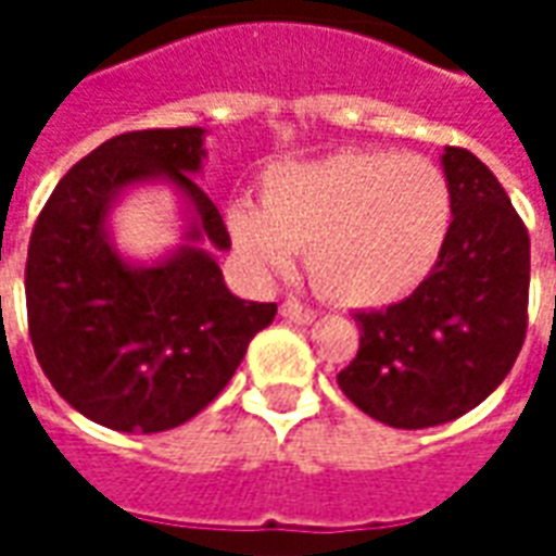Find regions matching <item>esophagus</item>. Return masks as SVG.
<instances>
[{"instance_id": "34e87169", "label": "esophagus", "mask_w": 556, "mask_h": 556, "mask_svg": "<svg viewBox=\"0 0 556 556\" xmlns=\"http://www.w3.org/2000/svg\"><path fill=\"white\" fill-rule=\"evenodd\" d=\"M279 315H282L286 321H291V325H313L315 321L313 309H309V306H303V303H298V301L282 303V306H279Z\"/></svg>"}]
</instances>
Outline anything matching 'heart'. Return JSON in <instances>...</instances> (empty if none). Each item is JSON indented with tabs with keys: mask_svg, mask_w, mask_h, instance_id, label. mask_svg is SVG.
<instances>
[{
	"mask_svg": "<svg viewBox=\"0 0 556 556\" xmlns=\"http://www.w3.org/2000/svg\"><path fill=\"white\" fill-rule=\"evenodd\" d=\"M453 229V190L431 160L349 148L265 175L262 207L229 211V231L262 274L306 250L309 277L342 306H387L426 282Z\"/></svg>",
	"mask_w": 556,
	"mask_h": 556,
	"instance_id": "b5f03b06",
	"label": "heart"
}]
</instances>
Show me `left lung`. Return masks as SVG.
<instances>
[{"label":"left lung","instance_id":"8db88e82","mask_svg":"<svg viewBox=\"0 0 556 556\" xmlns=\"http://www.w3.org/2000/svg\"><path fill=\"white\" fill-rule=\"evenodd\" d=\"M453 229L410 298L357 313L361 351L339 390L378 422L429 429L473 410L503 384L527 330L530 238L494 172L443 148Z\"/></svg>","mask_w":556,"mask_h":556}]
</instances>
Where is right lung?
<instances>
[{
	"mask_svg": "<svg viewBox=\"0 0 556 556\" xmlns=\"http://www.w3.org/2000/svg\"><path fill=\"white\" fill-rule=\"evenodd\" d=\"M205 127L106 139L55 184L26 258L29 333L71 408L113 431H166L219 396L277 303L235 298L217 265L229 231L195 184ZM142 186L179 199L182 243L151 263L117 250L114 207Z\"/></svg>",
	"mask_w": 556,
	"mask_h": 556,
	"instance_id": "1",
	"label": "right lung"
}]
</instances>
